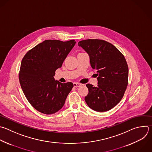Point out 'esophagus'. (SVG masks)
Segmentation results:
<instances>
[{
  "mask_svg": "<svg viewBox=\"0 0 152 152\" xmlns=\"http://www.w3.org/2000/svg\"><path fill=\"white\" fill-rule=\"evenodd\" d=\"M81 85H82V84L80 83H77V82L73 83V86H74L75 87H79V86H80Z\"/></svg>",
  "mask_w": 152,
  "mask_h": 152,
  "instance_id": "1",
  "label": "esophagus"
}]
</instances>
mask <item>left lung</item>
I'll return each instance as SVG.
<instances>
[{"instance_id": "1", "label": "left lung", "mask_w": 152, "mask_h": 152, "mask_svg": "<svg viewBox=\"0 0 152 152\" xmlns=\"http://www.w3.org/2000/svg\"><path fill=\"white\" fill-rule=\"evenodd\" d=\"M89 56L92 69L97 70L96 87L88 83L87 105L97 112L108 111L122 99L128 83V66L124 55L112 43L102 39L79 42Z\"/></svg>"}]
</instances>
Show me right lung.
<instances>
[{
	"label": "right lung",
	"mask_w": 152,
	"mask_h": 152,
	"mask_svg": "<svg viewBox=\"0 0 152 152\" xmlns=\"http://www.w3.org/2000/svg\"><path fill=\"white\" fill-rule=\"evenodd\" d=\"M75 43V40H46L24 56L19 72L20 85L28 102L39 112L51 115L63 107L73 84L55 80L54 76Z\"/></svg>",
	"instance_id": "1"
}]
</instances>
